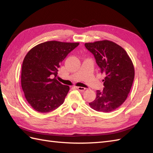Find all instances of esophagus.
Instances as JSON below:
<instances>
[{
    "label": "esophagus",
    "instance_id": "34e87169",
    "mask_svg": "<svg viewBox=\"0 0 153 153\" xmlns=\"http://www.w3.org/2000/svg\"><path fill=\"white\" fill-rule=\"evenodd\" d=\"M76 88L78 89L79 91H84L85 90V88H84V87H76Z\"/></svg>",
    "mask_w": 153,
    "mask_h": 153
}]
</instances>
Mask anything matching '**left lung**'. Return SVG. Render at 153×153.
Segmentation results:
<instances>
[{
    "mask_svg": "<svg viewBox=\"0 0 153 153\" xmlns=\"http://www.w3.org/2000/svg\"><path fill=\"white\" fill-rule=\"evenodd\" d=\"M86 48L91 53L105 75L103 90L97 91L96 99L89 103L96 111L109 112L124 102L134 79L135 70L131 58L120 45L108 40L86 43Z\"/></svg>",
    "mask_w": 153,
    "mask_h": 153,
    "instance_id": "left-lung-1",
    "label": "left lung"
}]
</instances>
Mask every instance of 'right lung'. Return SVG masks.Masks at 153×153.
Listing matches in <instances>:
<instances>
[{"instance_id":"add662e5","label":"right lung","mask_w":153,"mask_h":153,"mask_svg":"<svg viewBox=\"0 0 153 153\" xmlns=\"http://www.w3.org/2000/svg\"><path fill=\"white\" fill-rule=\"evenodd\" d=\"M79 44L47 41L32 48L25 55L22 67V87L35 110L49 112L62 105L70 87L56 79L58 68Z\"/></svg>"}]
</instances>
